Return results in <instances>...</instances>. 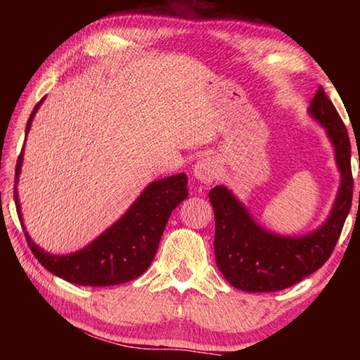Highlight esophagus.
I'll list each match as a JSON object with an SVG mask.
<instances>
[{"label":"esophagus","instance_id":"1","mask_svg":"<svg viewBox=\"0 0 360 360\" xmlns=\"http://www.w3.org/2000/svg\"><path fill=\"white\" fill-rule=\"evenodd\" d=\"M217 162L212 157H203L195 163L193 176L203 184H211L217 178Z\"/></svg>","mask_w":360,"mask_h":360}]
</instances>
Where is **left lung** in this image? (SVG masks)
Masks as SVG:
<instances>
[{
	"instance_id": "obj_1",
	"label": "left lung",
	"mask_w": 360,
	"mask_h": 360,
	"mask_svg": "<svg viewBox=\"0 0 360 360\" xmlns=\"http://www.w3.org/2000/svg\"><path fill=\"white\" fill-rule=\"evenodd\" d=\"M309 114L326 127L341 172L338 197L330 216L318 230L298 238L273 235L252 221L227 187L216 186L210 191L216 221V264L236 289L275 292L290 288L319 270L340 238L349 214L354 187L348 130L322 85L309 103Z\"/></svg>"
}]
</instances>
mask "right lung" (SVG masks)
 Masks as SVG:
<instances>
[{
    "instance_id": "1",
    "label": "right lung",
    "mask_w": 360,
    "mask_h": 360,
    "mask_svg": "<svg viewBox=\"0 0 360 360\" xmlns=\"http://www.w3.org/2000/svg\"><path fill=\"white\" fill-rule=\"evenodd\" d=\"M42 100L34 106L27 122V133L34 112ZM23 150L17 158L15 184L19 181ZM187 176L184 173L152 182L139 198L112 227L90 243L87 248L70 255H52L42 251L30 238L25 227L28 246L39 264L53 275L79 285H114L131 281L148 270L158 249L172 211L187 198ZM14 200L22 221L19 195L14 187Z\"/></svg>"
}]
</instances>
